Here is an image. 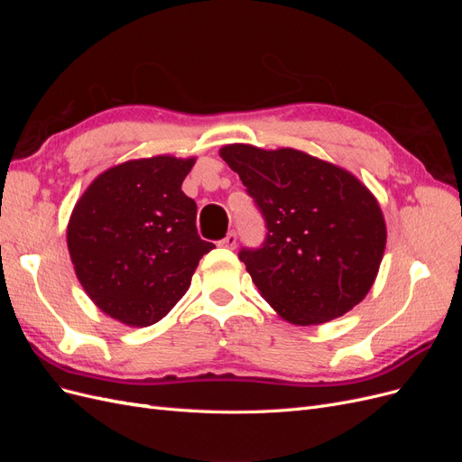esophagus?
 Segmentation results:
<instances>
[{"label":"esophagus","instance_id":"obj_1","mask_svg":"<svg viewBox=\"0 0 462 462\" xmlns=\"http://www.w3.org/2000/svg\"><path fill=\"white\" fill-rule=\"evenodd\" d=\"M219 246H221V248H229V250L236 248V233H235V231H229L226 239L219 241Z\"/></svg>","mask_w":462,"mask_h":462}]
</instances>
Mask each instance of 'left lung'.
<instances>
[{
	"label": "left lung",
	"instance_id": "8db88e82",
	"mask_svg": "<svg viewBox=\"0 0 462 462\" xmlns=\"http://www.w3.org/2000/svg\"><path fill=\"white\" fill-rule=\"evenodd\" d=\"M265 221L260 248L239 253L260 295L295 326H318L368 295L387 231L374 194L343 167L295 148L219 150Z\"/></svg>",
	"mask_w": 462,
	"mask_h": 462
}]
</instances>
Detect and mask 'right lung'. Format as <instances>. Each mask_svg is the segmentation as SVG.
<instances>
[{
	"mask_svg": "<svg viewBox=\"0 0 462 462\" xmlns=\"http://www.w3.org/2000/svg\"><path fill=\"white\" fill-rule=\"evenodd\" d=\"M194 158L153 156L109 167L75 204L67 246L87 295L133 328L156 324L185 295L214 248L180 190Z\"/></svg>",
	"mask_w": 462,
	"mask_h": 462,
	"instance_id": "1",
	"label": "right lung"
}]
</instances>
